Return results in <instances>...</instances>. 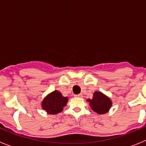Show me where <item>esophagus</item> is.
<instances>
[{"label": "esophagus", "instance_id": "obj_1", "mask_svg": "<svg viewBox=\"0 0 146 146\" xmlns=\"http://www.w3.org/2000/svg\"><path fill=\"white\" fill-rule=\"evenodd\" d=\"M74 97H79V98H81L82 97V94H75L74 95Z\"/></svg>", "mask_w": 146, "mask_h": 146}]
</instances>
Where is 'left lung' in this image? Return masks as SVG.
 <instances>
[{"label": "left lung", "mask_w": 146, "mask_h": 146, "mask_svg": "<svg viewBox=\"0 0 146 146\" xmlns=\"http://www.w3.org/2000/svg\"><path fill=\"white\" fill-rule=\"evenodd\" d=\"M87 101L90 103L91 109L98 114L107 113L112 106L110 99L99 91H95L93 99H88Z\"/></svg>", "instance_id": "obj_1"}]
</instances>
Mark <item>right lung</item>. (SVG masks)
Masks as SVG:
<instances>
[{
  "label": "right lung",
  "mask_w": 146,
  "mask_h": 146,
  "mask_svg": "<svg viewBox=\"0 0 146 146\" xmlns=\"http://www.w3.org/2000/svg\"><path fill=\"white\" fill-rule=\"evenodd\" d=\"M68 97L62 96L58 91H54L48 94L42 102V108L48 114L55 115L63 111L66 105Z\"/></svg>",
  "instance_id": "add662e5"
}]
</instances>
